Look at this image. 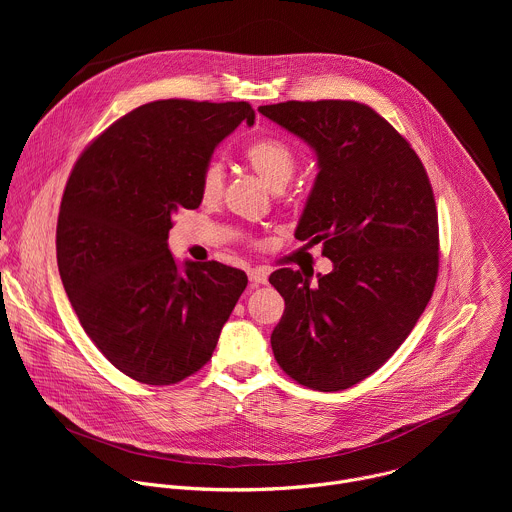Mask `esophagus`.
<instances>
[{
    "label": "esophagus",
    "instance_id": "34e87169",
    "mask_svg": "<svg viewBox=\"0 0 512 512\" xmlns=\"http://www.w3.org/2000/svg\"><path fill=\"white\" fill-rule=\"evenodd\" d=\"M247 275H249L251 285H263V283H267V277H269L267 269H263V267H253L247 271Z\"/></svg>",
    "mask_w": 512,
    "mask_h": 512
}]
</instances>
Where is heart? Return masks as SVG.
<instances>
[{"label": "heart", "instance_id": "1", "mask_svg": "<svg viewBox=\"0 0 512 512\" xmlns=\"http://www.w3.org/2000/svg\"><path fill=\"white\" fill-rule=\"evenodd\" d=\"M247 164L257 172V176L275 192L283 190L287 182L294 178L298 168V156L289 145L275 137H263L247 145ZM225 188V168L221 162H208L200 176V194L206 202L221 198Z\"/></svg>", "mask_w": 512, "mask_h": 512}]
</instances>
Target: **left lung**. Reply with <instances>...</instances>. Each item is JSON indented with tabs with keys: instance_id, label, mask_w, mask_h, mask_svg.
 I'll return each instance as SVG.
<instances>
[{
	"instance_id": "obj_1",
	"label": "left lung",
	"mask_w": 512,
	"mask_h": 512,
	"mask_svg": "<svg viewBox=\"0 0 512 512\" xmlns=\"http://www.w3.org/2000/svg\"><path fill=\"white\" fill-rule=\"evenodd\" d=\"M259 113L316 152L320 172L296 239L322 243L334 265L316 283L289 267L269 275L285 300L271 348L300 385L342 391L383 367L433 294V190L409 141L369 105L285 101Z\"/></svg>"
}]
</instances>
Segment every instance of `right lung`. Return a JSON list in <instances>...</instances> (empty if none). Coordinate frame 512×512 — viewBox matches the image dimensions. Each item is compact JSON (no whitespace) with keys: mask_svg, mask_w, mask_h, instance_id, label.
Here are the masks:
<instances>
[{"mask_svg":"<svg viewBox=\"0 0 512 512\" xmlns=\"http://www.w3.org/2000/svg\"><path fill=\"white\" fill-rule=\"evenodd\" d=\"M249 103L166 99L107 127L72 168L56 225V261L81 326L123 375L174 385L210 360L247 287L218 261L176 263L172 218L202 202L200 176Z\"/></svg>","mask_w":512,"mask_h":512,"instance_id":"add662e5","label":"right lung"}]
</instances>
